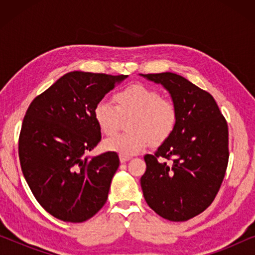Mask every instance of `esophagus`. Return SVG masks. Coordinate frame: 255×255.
Instances as JSON below:
<instances>
[{
    "instance_id": "34e87169",
    "label": "esophagus",
    "mask_w": 255,
    "mask_h": 255,
    "mask_svg": "<svg viewBox=\"0 0 255 255\" xmlns=\"http://www.w3.org/2000/svg\"><path fill=\"white\" fill-rule=\"evenodd\" d=\"M131 159L130 155H125V154H120V160L121 162H127Z\"/></svg>"
}]
</instances>
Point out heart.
Listing matches in <instances>:
<instances>
[{
  "instance_id": "obj_1",
  "label": "heart",
  "mask_w": 255,
  "mask_h": 255,
  "mask_svg": "<svg viewBox=\"0 0 255 255\" xmlns=\"http://www.w3.org/2000/svg\"><path fill=\"white\" fill-rule=\"evenodd\" d=\"M116 106L107 100L94 108V118L104 134L111 135L120 127L121 117L132 116L130 132L104 141V149L132 155L141 152L149 141H165L177 123V109L172 101L162 99L159 92L142 85H133L115 94Z\"/></svg>"
}]
</instances>
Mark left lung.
Segmentation results:
<instances>
[{
	"instance_id": "8db88e82",
	"label": "left lung",
	"mask_w": 255,
	"mask_h": 255,
	"mask_svg": "<svg viewBox=\"0 0 255 255\" xmlns=\"http://www.w3.org/2000/svg\"><path fill=\"white\" fill-rule=\"evenodd\" d=\"M161 85L177 109L173 133L146 154V203L162 218L184 222L215 200L229 161V130L214 97L174 73L140 74Z\"/></svg>"
}]
</instances>
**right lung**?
Here are the masks:
<instances>
[{
	"label": "right lung",
	"instance_id": "obj_1",
	"mask_svg": "<svg viewBox=\"0 0 255 255\" xmlns=\"http://www.w3.org/2000/svg\"><path fill=\"white\" fill-rule=\"evenodd\" d=\"M128 75L69 72L31 102L19 134L23 175L53 217L81 223L106 204L116 152L86 155L101 141L94 108Z\"/></svg>",
	"mask_w": 255,
	"mask_h": 255
}]
</instances>
